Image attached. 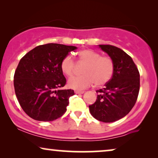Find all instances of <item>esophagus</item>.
I'll list each match as a JSON object with an SVG mask.
<instances>
[{"label":"esophagus","instance_id":"obj_1","mask_svg":"<svg viewBox=\"0 0 158 158\" xmlns=\"http://www.w3.org/2000/svg\"><path fill=\"white\" fill-rule=\"evenodd\" d=\"M75 93L76 94H83L84 91H83V90H75Z\"/></svg>","mask_w":158,"mask_h":158}]
</instances>
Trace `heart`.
I'll use <instances>...</instances> for the list:
<instances>
[{
  "label": "heart",
  "mask_w": 158,
  "mask_h": 158,
  "mask_svg": "<svg viewBox=\"0 0 158 158\" xmlns=\"http://www.w3.org/2000/svg\"><path fill=\"white\" fill-rule=\"evenodd\" d=\"M77 61L80 64H85L83 69L84 75L69 80V88L83 90L89 87L94 82L97 86H101L109 83L113 77L114 63L109 56L101 55L98 52L85 49L77 54ZM60 69L67 77H72L75 70L74 60L70 55L65 56L60 63Z\"/></svg>",
  "instance_id": "obj_1"
}]
</instances>
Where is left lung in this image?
<instances>
[{
	"label": "left lung",
	"instance_id": "8db88e82",
	"mask_svg": "<svg viewBox=\"0 0 158 158\" xmlns=\"http://www.w3.org/2000/svg\"><path fill=\"white\" fill-rule=\"evenodd\" d=\"M113 60L114 73L102 89L97 90V99L89 106L91 115L103 122H114L128 114L137 100L139 73L129 55L113 45H99Z\"/></svg>",
	"mask_w": 158,
	"mask_h": 158
}]
</instances>
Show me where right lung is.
<instances>
[{"label": "right lung", "instance_id": "right-lung-1", "mask_svg": "<svg viewBox=\"0 0 158 158\" xmlns=\"http://www.w3.org/2000/svg\"><path fill=\"white\" fill-rule=\"evenodd\" d=\"M76 47L60 44L40 45L21 58L14 85L19 104L34 120L50 122L65 113L72 89L61 90L66 78L60 69L62 59Z\"/></svg>", "mask_w": 158, "mask_h": 158}]
</instances>
